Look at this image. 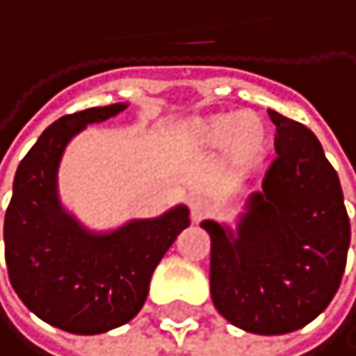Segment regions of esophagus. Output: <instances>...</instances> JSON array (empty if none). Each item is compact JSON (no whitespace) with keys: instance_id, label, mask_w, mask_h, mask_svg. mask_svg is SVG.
Masks as SVG:
<instances>
[{"instance_id":"obj_1","label":"esophagus","mask_w":356,"mask_h":356,"mask_svg":"<svg viewBox=\"0 0 356 356\" xmlns=\"http://www.w3.org/2000/svg\"><path fill=\"white\" fill-rule=\"evenodd\" d=\"M190 213H192L194 221H202L211 213V207H209V202L204 198L194 196V198H190Z\"/></svg>"}]
</instances>
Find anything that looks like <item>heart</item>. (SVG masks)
<instances>
[{
  "label": "heart",
  "mask_w": 356,
  "mask_h": 356,
  "mask_svg": "<svg viewBox=\"0 0 356 356\" xmlns=\"http://www.w3.org/2000/svg\"><path fill=\"white\" fill-rule=\"evenodd\" d=\"M186 141L200 152L229 149L240 164H252L263 154V127L252 114H215L192 120L186 127Z\"/></svg>",
  "instance_id": "b5f03b06"
}]
</instances>
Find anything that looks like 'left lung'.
Masks as SVG:
<instances>
[{"mask_svg": "<svg viewBox=\"0 0 356 356\" xmlns=\"http://www.w3.org/2000/svg\"><path fill=\"white\" fill-rule=\"evenodd\" d=\"M277 158L248 196L236 234L202 221L211 236V296L250 334L277 336L311 323L340 288L350 223L338 172L305 124L269 110Z\"/></svg>", "mask_w": 356, "mask_h": 356, "instance_id": "1", "label": "left lung"}]
</instances>
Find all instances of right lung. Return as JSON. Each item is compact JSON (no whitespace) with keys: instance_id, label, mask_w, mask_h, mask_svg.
Returning a JSON list of instances; mask_svg holds the SVG:
<instances>
[{"instance_id":"add662e5","label":"right lung","mask_w":356,"mask_h":356,"mask_svg":"<svg viewBox=\"0 0 356 356\" xmlns=\"http://www.w3.org/2000/svg\"><path fill=\"white\" fill-rule=\"evenodd\" d=\"M110 104L51 122L18 164L6 211L3 242L10 284L45 323L91 336L131 321L143 307L149 280L188 225L179 204L156 219H135L95 234L85 229L58 196V166L68 141L91 122L120 114Z\"/></svg>"}]
</instances>
